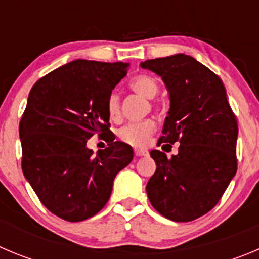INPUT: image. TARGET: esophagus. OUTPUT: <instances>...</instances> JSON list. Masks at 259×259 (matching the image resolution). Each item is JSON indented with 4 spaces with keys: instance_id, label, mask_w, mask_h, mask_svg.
Wrapping results in <instances>:
<instances>
[{
    "instance_id": "esophagus-1",
    "label": "esophagus",
    "mask_w": 259,
    "mask_h": 259,
    "mask_svg": "<svg viewBox=\"0 0 259 259\" xmlns=\"http://www.w3.org/2000/svg\"><path fill=\"white\" fill-rule=\"evenodd\" d=\"M134 154L135 157H142V156H147L148 152L144 151V149H134Z\"/></svg>"
}]
</instances>
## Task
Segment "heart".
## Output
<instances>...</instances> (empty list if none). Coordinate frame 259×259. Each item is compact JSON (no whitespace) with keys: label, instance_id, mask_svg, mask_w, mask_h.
I'll return each mask as SVG.
<instances>
[{"label":"heart","instance_id":"b5f03b06","mask_svg":"<svg viewBox=\"0 0 259 259\" xmlns=\"http://www.w3.org/2000/svg\"><path fill=\"white\" fill-rule=\"evenodd\" d=\"M130 88L146 98H153L158 92V81L148 74L137 75L130 80ZM107 115L110 120L117 121L121 117V106H120V97L117 93H111L108 96ZM156 130V122L152 118H147L143 121L130 122L118 130V139L124 143L133 147H143L148 143L149 138Z\"/></svg>","mask_w":259,"mask_h":259}]
</instances>
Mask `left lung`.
<instances>
[{
	"mask_svg": "<svg viewBox=\"0 0 259 259\" xmlns=\"http://www.w3.org/2000/svg\"><path fill=\"white\" fill-rule=\"evenodd\" d=\"M141 66L162 76L170 92V111L157 146L180 143L171 158L151 152L157 168L147 195L166 219L193 221L216 206L236 174L238 121L221 79L193 57L179 53Z\"/></svg>",
	"mask_w": 259,
	"mask_h": 259,
	"instance_id": "left-lung-1",
	"label": "left lung"
}]
</instances>
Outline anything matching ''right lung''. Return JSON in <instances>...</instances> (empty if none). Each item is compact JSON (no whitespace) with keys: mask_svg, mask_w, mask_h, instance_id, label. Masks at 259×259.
<instances>
[{"mask_svg":"<svg viewBox=\"0 0 259 259\" xmlns=\"http://www.w3.org/2000/svg\"><path fill=\"white\" fill-rule=\"evenodd\" d=\"M129 64L75 60L33 85L19 125L21 168L43 206L60 219L84 221L105 207L113 179L133 159L115 142L108 96ZM98 134L108 147L96 156L86 141Z\"/></svg>","mask_w":259,"mask_h":259,"instance_id":"obj_1","label":"right lung"}]
</instances>
